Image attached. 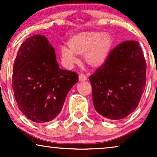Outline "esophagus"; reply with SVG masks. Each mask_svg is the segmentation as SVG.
Wrapping results in <instances>:
<instances>
[{"label": "esophagus", "instance_id": "esophagus-1", "mask_svg": "<svg viewBox=\"0 0 157 157\" xmlns=\"http://www.w3.org/2000/svg\"><path fill=\"white\" fill-rule=\"evenodd\" d=\"M78 79H79V81H86L87 79V77L86 76L85 74H81L79 75L78 76Z\"/></svg>", "mask_w": 157, "mask_h": 157}]
</instances>
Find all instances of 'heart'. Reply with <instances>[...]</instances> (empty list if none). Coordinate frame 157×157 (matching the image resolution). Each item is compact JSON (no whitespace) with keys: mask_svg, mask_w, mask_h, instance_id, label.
<instances>
[{"mask_svg":"<svg viewBox=\"0 0 157 157\" xmlns=\"http://www.w3.org/2000/svg\"><path fill=\"white\" fill-rule=\"evenodd\" d=\"M68 48L62 46V61L67 66H72L78 61L76 55L84 56L85 62L93 68L104 65L113 46V38L109 33L101 31H84L71 36L68 40Z\"/></svg>","mask_w":157,"mask_h":157,"instance_id":"b5f03b06","label":"heart"}]
</instances>
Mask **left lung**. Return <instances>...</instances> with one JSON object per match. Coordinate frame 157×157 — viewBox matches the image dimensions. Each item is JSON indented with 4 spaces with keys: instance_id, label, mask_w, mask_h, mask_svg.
Masks as SVG:
<instances>
[{
    "instance_id": "8db88e82",
    "label": "left lung",
    "mask_w": 157,
    "mask_h": 157,
    "mask_svg": "<svg viewBox=\"0 0 157 157\" xmlns=\"http://www.w3.org/2000/svg\"><path fill=\"white\" fill-rule=\"evenodd\" d=\"M147 64L138 41L113 49L106 63L89 78L95 110L110 120L122 119L138 106L147 81Z\"/></svg>"
}]
</instances>
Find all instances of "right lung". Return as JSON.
Segmentation results:
<instances>
[{
    "instance_id": "1",
    "label": "right lung",
    "mask_w": 157,
    "mask_h": 157,
    "mask_svg": "<svg viewBox=\"0 0 157 157\" xmlns=\"http://www.w3.org/2000/svg\"><path fill=\"white\" fill-rule=\"evenodd\" d=\"M78 81L76 72L61 69L46 37L34 35L21 44L13 63V90L18 106L36 123L52 121Z\"/></svg>"
}]
</instances>
